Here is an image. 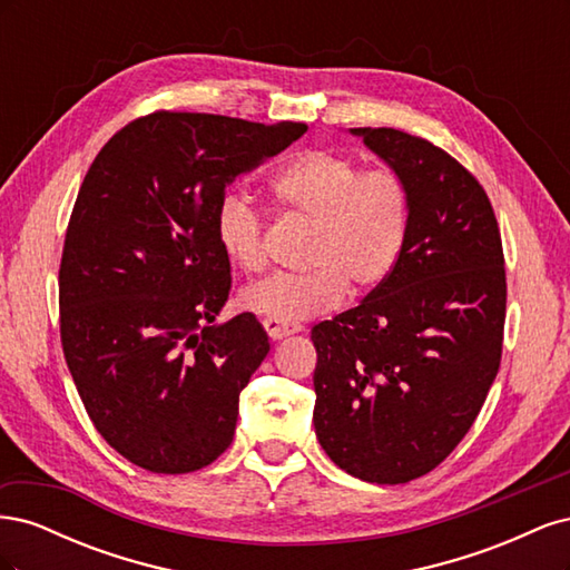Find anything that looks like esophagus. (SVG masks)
Segmentation results:
<instances>
[{"mask_svg": "<svg viewBox=\"0 0 570 570\" xmlns=\"http://www.w3.org/2000/svg\"><path fill=\"white\" fill-rule=\"evenodd\" d=\"M262 323H264L271 340H283V337L299 331V325H295V323H281V321H275V318H264Z\"/></svg>", "mask_w": 570, "mask_h": 570, "instance_id": "34e87169", "label": "esophagus"}]
</instances>
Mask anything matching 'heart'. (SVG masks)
<instances>
[{"label":"heart","mask_w":570,"mask_h":570,"mask_svg":"<svg viewBox=\"0 0 570 570\" xmlns=\"http://www.w3.org/2000/svg\"><path fill=\"white\" fill-rule=\"evenodd\" d=\"M271 189L283 209L312 223L302 273H273L247 285L237 304L249 314L299 323L335 308L344 295L366 297L387 283L404 254L411 189L400 170L364 168L335 149H306ZM218 249L243 271L266 264V218L237 189H226L214 212Z\"/></svg>","instance_id":"b5f03b06"}]
</instances>
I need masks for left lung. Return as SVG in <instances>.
Listing matches in <instances>:
<instances>
[{"instance_id": "left-lung-1", "label": "left lung", "mask_w": 570, "mask_h": 570, "mask_svg": "<svg viewBox=\"0 0 570 570\" xmlns=\"http://www.w3.org/2000/svg\"><path fill=\"white\" fill-rule=\"evenodd\" d=\"M411 189L404 254L385 285L314 325V425L342 471L421 478L469 433L502 361L507 271L485 189L442 147L352 128Z\"/></svg>"}]
</instances>
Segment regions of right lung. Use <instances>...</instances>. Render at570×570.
<instances>
[{
	"mask_svg": "<svg viewBox=\"0 0 570 570\" xmlns=\"http://www.w3.org/2000/svg\"><path fill=\"white\" fill-rule=\"evenodd\" d=\"M306 124L154 111L95 157L68 220L59 327L90 421L151 473H193L228 450L239 392L271 344L254 314L214 325L230 292L220 195Z\"/></svg>",
	"mask_w": 570,
	"mask_h": 570,
	"instance_id": "1",
	"label": "right lung"
}]
</instances>
